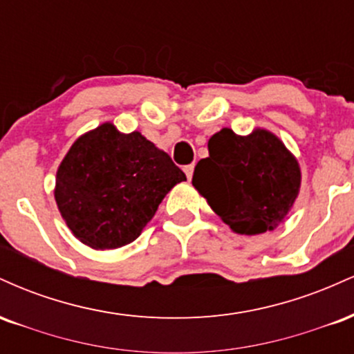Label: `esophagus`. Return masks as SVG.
<instances>
[{"instance_id": "obj_1", "label": "esophagus", "mask_w": 354, "mask_h": 354, "mask_svg": "<svg viewBox=\"0 0 354 354\" xmlns=\"http://www.w3.org/2000/svg\"><path fill=\"white\" fill-rule=\"evenodd\" d=\"M193 171H194V165L185 166V173H186V178H188V180H191V178H193Z\"/></svg>"}]
</instances>
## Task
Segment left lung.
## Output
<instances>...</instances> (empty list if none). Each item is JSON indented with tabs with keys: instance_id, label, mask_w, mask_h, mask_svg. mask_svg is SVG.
<instances>
[{
	"instance_id": "left-lung-1",
	"label": "left lung",
	"mask_w": 354,
	"mask_h": 354,
	"mask_svg": "<svg viewBox=\"0 0 354 354\" xmlns=\"http://www.w3.org/2000/svg\"><path fill=\"white\" fill-rule=\"evenodd\" d=\"M198 161L193 186L234 233L261 234L283 221L299 193L301 171L283 141L266 129L239 136L223 128Z\"/></svg>"
}]
</instances>
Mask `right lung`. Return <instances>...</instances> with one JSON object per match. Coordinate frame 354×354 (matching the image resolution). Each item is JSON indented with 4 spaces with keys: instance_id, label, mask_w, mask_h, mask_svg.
<instances>
[{
    "instance_id": "right-lung-1",
    "label": "right lung",
    "mask_w": 354,
    "mask_h": 354,
    "mask_svg": "<svg viewBox=\"0 0 354 354\" xmlns=\"http://www.w3.org/2000/svg\"><path fill=\"white\" fill-rule=\"evenodd\" d=\"M185 173L141 133L103 123L73 143L56 173L55 200L68 228L95 250L135 241Z\"/></svg>"
}]
</instances>
